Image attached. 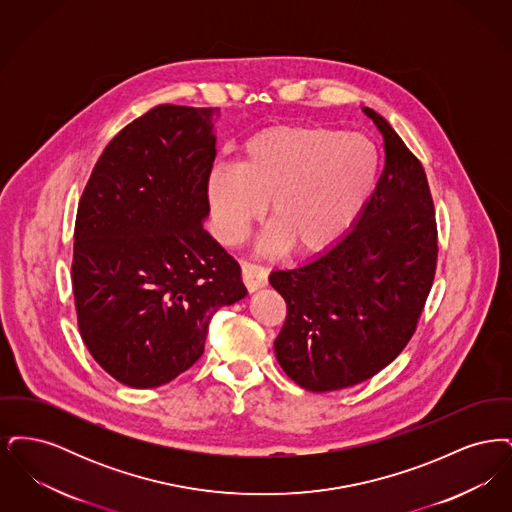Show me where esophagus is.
<instances>
[{
    "instance_id": "obj_1",
    "label": "esophagus",
    "mask_w": 512,
    "mask_h": 512,
    "mask_svg": "<svg viewBox=\"0 0 512 512\" xmlns=\"http://www.w3.org/2000/svg\"><path fill=\"white\" fill-rule=\"evenodd\" d=\"M242 278H244L245 288L249 292H257L259 288L267 286V268L255 265V263H249V261H242Z\"/></svg>"
}]
</instances>
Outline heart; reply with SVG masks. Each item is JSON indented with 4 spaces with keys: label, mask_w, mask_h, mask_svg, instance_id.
Wrapping results in <instances>:
<instances>
[{
    "label": "heart",
    "mask_w": 512,
    "mask_h": 512,
    "mask_svg": "<svg viewBox=\"0 0 512 512\" xmlns=\"http://www.w3.org/2000/svg\"><path fill=\"white\" fill-rule=\"evenodd\" d=\"M380 153L363 134L326 126H280L253 136L238 167L215 165L209 201L220 236L238 242L268 201L263 247L315 253L336 242L363 211Z\"/></svg>",
    "instance_id": "heart-1"
}]
</instances>
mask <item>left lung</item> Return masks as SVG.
I'll use <instances>...</instances> for the list:
<instances>
[{
    "instance_id": "left-lung-1",
    "label": "left lung",
    "mask_w": 512,
    "mask_h": 512,
    "mask_svg": "<svg viewBox=\"0 0 512 512\" xmlns=\"http://www.w3.org/2000/svg\"><path fill=\"white\" fill-rule=\"evenodd\" d=\"M386 165L351 230L315 259L272 270L286 301L274 353L295 384L336 391L361 384L413 338L438 261L436 211L420 161L374 109Z\"/></svg>"
}]
</instances>
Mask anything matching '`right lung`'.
<instances>
[{
  "instance_id": "add662e5",
  "label": "right lung",
  "mask_w": 512,
  "mask_h": 512,
  "mask_svg": "<svg viewBox=\"0 0 512 512\" xmlns=\"http://www.w3.org/2000/svg\"><path fill=\"white\" fill-rule=\"evenodd\" d=\"M213 115L153 107L103 149L78 203V330L98 365L130 388H157L188 370L213 315L247 295L240 265L203 228Z\"/></svg>"
}]
</instances>
